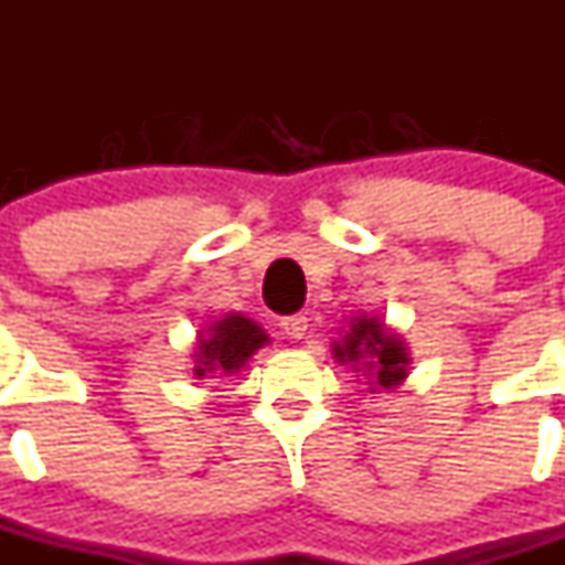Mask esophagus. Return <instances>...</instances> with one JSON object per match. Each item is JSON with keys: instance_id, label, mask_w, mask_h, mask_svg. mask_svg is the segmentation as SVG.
I'll use <instances>...</instances> for the list:
<instances>
[{"instance_id": "obj_1", "label": "esophagus", "mask_w": 565, "mask_h": 565, "mask_svg": "<svg viewBox=\"0 0 565 565\" xmlns=\"http://www.w3.org/2000/svg\"><path fill=\"white\" fill-rule=\"evenodd\" d=\"M281 330L287 339H305L307 330H310V319L307 316H287V319H281Z\"/></svg>"}]
</instances>
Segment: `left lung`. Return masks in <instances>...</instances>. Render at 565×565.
I'll use <instances>...</instances> for the list:
<instances>
[{"label":"left lung","instance_id":"obj_1","mask_svg":"<svg viewBox=\"0 0 565 565\" xmlns=\"http://www.w3.org/2000/svg\"><path fill=\"white\" fill-rule=\"evenodd\" d=\"M333 359L350 364L353 373H362L371 393H396L411 371L405 339L367 312L353 316L348 327H341L339 339L333 341Z\"/></svg>","mask_w":565,"mask_h":565}]
</instances>
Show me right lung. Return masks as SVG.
Here are the masks:
<instances>
[{"label":"right lung","mask_w":565,"mask_h":565,"mask_svg":"<svg viewBox=\"0 0 565 565\" xmlns=\"http://www.w3.org/2000/svg\"><path fill=\"white\" fill-rule=\"evenodd\" d=\"M269 344L267 330L241 312H226L198 333L194 379H224L244 371L246 362Z\"/></svg>","instance_id":"add662e5"}]
</instances>
